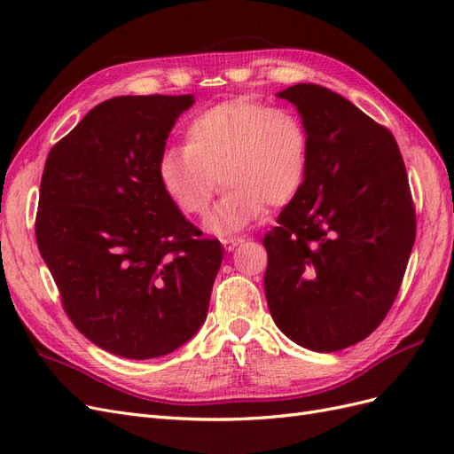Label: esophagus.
I'll return each mask as SVG.
<instances>
[{
	"mask_svg": "<svg viewBox=\"0 0 454 454\" xmlns=\"http://www.w3.org/2000/svg\"><path fill=\"white\" fill-rule=\"evenodd\" d=\"M242 240H244L242 237H225V239H222V244L225 246L227 252H232L239 244H242Z\"/></svg>",
	"mask_w": 454,
	"mask_h": 454,
	"instance_id": "1",
	"label": "esophagus"
}]
</instances>
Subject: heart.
<instances>
[{"instance_id": "b5f03b06", "label": "heart", "mask_w": 454, "mask_h": 454, "mask_svg": "<svg viewBox=\"0 0 454 454\" xmlns=\"http://www.w3.org/2000/svg\"><path fill=\"white\" fill-rule=\"evenodd\" d=\"M309 157L307 125L292 109L232 100L189 122L185 147L162 151L159 176L187 215H202L225 185L208 227L231 232L252 223L265 204L290 202L305 184Z\"/></svg>"}]
</instances>
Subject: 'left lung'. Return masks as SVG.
Masks as SVG:
<instances>
[{
    "instance_id": "obj_1",
    "label": "left lung",
    "mask_w": 454,
    "mask_h": 454,
    "mask_svg": "<svg viewBox=\"0 0 454 454\" xmlns=\"http://www.w3.org/2000/svg\"><path fill=\"white\" fill-rule=\"evenodd\" d=\"M292 102L310 138L305 184L263 244L274 324L297 345L337 352L387 318L413 250L407 170L388 129L340 94L297 83Z\"/></svg>"
}]
</instances>
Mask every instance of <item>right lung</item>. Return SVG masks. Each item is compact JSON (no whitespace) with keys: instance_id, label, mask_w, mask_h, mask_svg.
I'll list each match as a JSON object with an SVG mask.
<instances>
[{"instance_id":"add662e5","label":"right lung","mask_w":454,"mask_h":454,"mask_svg":"<svg viewBox=\"0 0 454 454\" xmlns=\"http://www.w3.org/2000/svg\"><path fill=\"white\" fill-rule=\"evenodd\" d=\"M193 94L117 96L54 144L35 239L74 325L129 360L170 354L206 320L223 250L184 217L159 159Z\"/></svg>"}]
</instances>
